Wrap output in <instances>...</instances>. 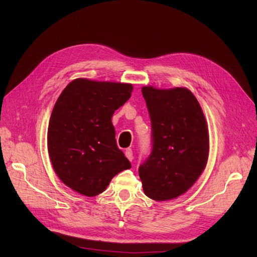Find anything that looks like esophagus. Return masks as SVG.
Segmentation results:
<instances>
[{
  "label": "esophagus",
  "mask_w": 257,
  "mask_h": 257,
  "mask_svg": "<svg viewBox=\"0 0 257 257\" xmlns=\"http://www.w3.org/2000/svg\"><path fill=\"white\" fill-rule=\"evenodd\" d=\"M125 155H126V157H127L130 161H132V159H133V153H132V150L130 149V148H128V149L125 151Z\"/></svg>",
  "instance_id": "1"
}]
</instances>
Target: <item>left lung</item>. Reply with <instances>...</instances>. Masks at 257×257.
Instances as JSON below:
<instances>
[{"label": "left lung", "instance_id": "1", "mask_svg": "<svg viewBox=\"0 0 257 257\" xmlns=\"http://www.w3.org/2000/svg\"><path fill=\"white\" fill-rule=\"evenodd\" d=\"M152 128L150 155L139 168L145 194L156 201L176 198L206 167L209 139L199 102L186 88H142Z\"/></svg>", "mask_w": 257, "mask_h": 257}]
</instances>
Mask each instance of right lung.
Here are the masks:
<instances>
[{
  "instance_id": "1",
  "label": "right lung",
  "mask_w": 257,
  "mask_h": 257,
  "mask_svg": "<svg viewBox=\"0 0 257 257\" xmlns=\"http://www.w3.org/2000/svg\"><path fill=\"white\" fill-rule=\"evenodd\" d=\"M132 89L131 84L76 79L54 106L49 156L60 180L79 194L97 196L116 174L131 168L116 146L111 117Z\"/></svg>"
}]
</instances>
